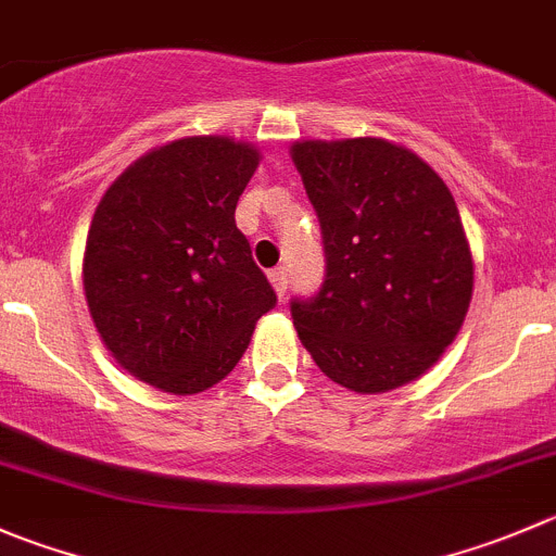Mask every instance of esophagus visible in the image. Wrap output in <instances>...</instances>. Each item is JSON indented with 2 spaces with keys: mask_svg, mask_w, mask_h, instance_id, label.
I'll use <instances>...</instances> for the list:
<instances>
[{
  "mask_svg": "<svg viewBox=\"0 0 556 556\" xmlns=\"http://www.w3.org/2000/svg\"><path fill=\"white\" fill-rule=\"evenodd\" d=\"M268 279H271L274 290H277L279 299H285V293H288V268H274V271H268Z\"/></svg>",
  "mask_w": 556,
  "mask_h": 556,
  "instance_id": "esophagus-1",
  "label": "esophagus"
}]
</instances>
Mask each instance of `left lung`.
Returning a JSON list of instances; mask_svg holds the SVG:
<instances>
[{
  "mask_svg": "<svg viewBox=\"0 0 556 556\" xmlns=\"http://www.w3.org/2000/svg\"><path fill=\"white\" fill-rule=\"evenodd\" d=\"M320 217L326 282L293 301V326L323 375L388 393L432 369L472 301L476 261L438 170L386 138L293 141Z\"/></svg>",
  "mask_w": 556,
  "mask_h": 556,
  "instance_id": "obj_1",
  "label": "left lung"
}]
</instances>
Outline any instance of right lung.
I'll return each instance as SVG.
<instances>
[{"label": "right lung", "instance_id": "right-lung-1", "mask_svg": "<svg viewBox=\"0 0 556 556\" xmlns=\"http://www.w3.org/2000/svg\"><path fill=\"white\" fill-rule=\"evenodd\" d=\"M261 160L230 135H187L141 154L97 203L86 306L135 380L174 396L208 391L277 304L233 217Z\"/></svg>", "mask_w": 556, "mask_h": 556}]
</instances>
